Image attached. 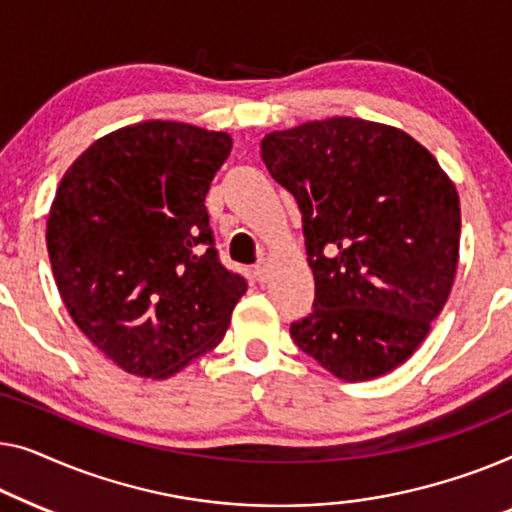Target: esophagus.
<instances>
[{
    "label": "esophagus",
    "mask_w": 512,
    "mask_h": 512,
    "mask_svg": "<svg viewBox=\"0 0 512 512\" xmlns=\"http://www.w3.org/2000/svg\"><path fill=\"white\" fill-rule=\"evenodd\" d=\"M255 276L257 280H266L269 278V259L266 257H259L257 264H255Z\"/></svg>",
    "instance_id": "esophagus-1"
}]
</instances>
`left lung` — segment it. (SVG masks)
<instances>
[{
    "mask_svg": "<svg viewBox=\"0 0 512 512\" xmlns=\"http://www.w3.org/2000/svg\"><path fill=\"white\" fill-rule=\"evenodd\" d=\"M262 160L297 199L315 276L294 343L348 383L397 369L455 283V183L413 136L345 115L266 134Z\"/></svg>",
    "mask_w": 512,
    "mask_h": 512,
    "instance_id": "1",
    "label": "left lung"
}]
</instances>
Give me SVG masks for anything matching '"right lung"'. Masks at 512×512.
I'll list each match as a JSON object with an SVG mask.
<instances>
[{
	"label": "right lung",
	"instance_id": "1",
	"mask_svg": "<svg viewBox=\"0 0 512 512\" xmlns=\"http://www.w3.org/2000/svg\"><path fill=\"white\" fill-rule=\"evenodd\" d=\"M232 136L148 120L97 139L57 185L48 257L71 320L115 366L164 380L222 341L246 278L204 206Z\"/></svg>",
	"mask_w": 512,
	"mask_h": 512
}]
</instances>
